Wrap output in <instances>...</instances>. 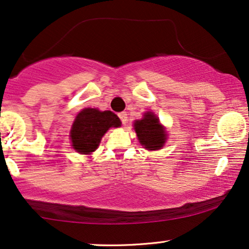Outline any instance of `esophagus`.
I'll list each match as a JSON object with an SVG mask.
<instances>
[{
  "instance_id": "obj_1",
  "label": "esophagus",
  "mask_w": 249,
  "mask_h": 249,
  "mask_svg": "<svg viewBox=\"0 0 249 249\" xmlns=\"http://www.w3.org/2000/svg\"><path fill=\"white\" fill-rule=\"evenodd\" d=\"M118 117H119V119H121V122L123 123V124H125V123L127 122V114L126 112H119L118 114Z\"/></svg>"
}]
</instances>
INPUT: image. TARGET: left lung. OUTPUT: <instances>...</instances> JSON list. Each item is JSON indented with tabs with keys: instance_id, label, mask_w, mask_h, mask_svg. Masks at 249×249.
Masks as SVG:
<instances>
[{
	"instance_id": "obj_1",
	"label": "left lung",
	"mask_w": 249,
	"mask_h": 249,
	"mask_svg": "<svg viewBox=\"0 0 249 249\" xmlns=\"http://www.w3.org/2000/svg\"><path fill=\"white\" fill-rule=\"evenodd\" d=\"M134 130L137 132L140 143L148 150L160 149L165 142V132L160 125L159 118L152 112H147L142 119L135 121Z\"/></svg>"
}]
</instances>
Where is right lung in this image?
Wrapping results in <instances>:
<instances>
[{
	"instance_id": "add662e5",
	"label": "right lung",
	"mask_w": 249,
	"mask_h": 249,
	"mask_svg": "<svg viewBox=\"0 0 249 249\" xmlns=\"http://www.w3.org/2000/svg\"><path fill=\"white\" fill-rule=\"evenodd\" d=\"M118 126H121V121L114 112L92 108L81 110L70 131L72 146L80 154L92 153L106 132L110 127Z\"/></svg>"
}]
</instances>
